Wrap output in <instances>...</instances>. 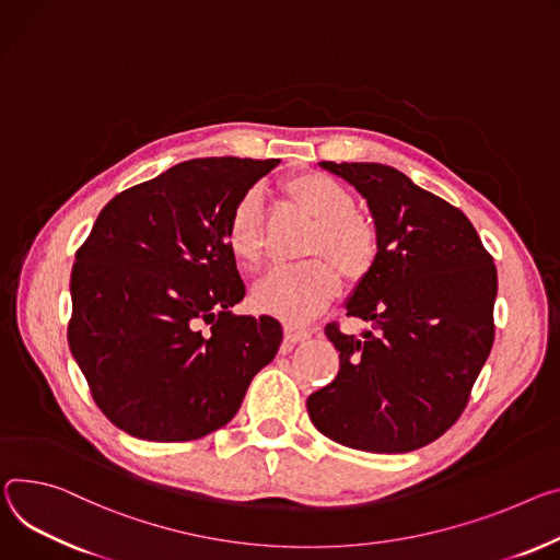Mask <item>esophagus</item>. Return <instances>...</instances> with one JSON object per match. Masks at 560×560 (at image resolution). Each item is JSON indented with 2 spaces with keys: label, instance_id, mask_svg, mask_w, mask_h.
I'll use <instances>...</instances> for the list:
<instances>
[{
  "label": "esophagus",
  "instance_id": "1",
  "mask_svg": "<svg viewBox=\"0 0 560 560\" xmlns=\"http://www.w3.org/2000/svg\"><path fill=\"white\" fill-rule=\"evenodd\" d=\"M283 337L285 341L290 343H299V341H306L311 337V330L308 328H296V326H283Z\"/></svg>",
  "mask_w": 560,
  "mask_h": 560
}]
</instances>
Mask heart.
Masks as SVG:
<instances>
[{"instance_id":"heart-1","label":"heart","mask_w":560,"mask_h":560,"mask_svg":"<svg viewBox=\"0 0 560 560\" xmlns=\"http://www.w3.org/2000/svg\"><path fill=\"white\" fill-rule=\"evenodd\" d=\"M281 189L315 221L306 252L317 257L272 268L254 285L252 303L264 315L299 324L319 315L337 296L336 265L348 281H362L375 270L382 234L371 217L354 210L352 191L328 174L301 172L285 178ZM223 236L232 257L243 266L261 261V202L257 194L247 191L234 202Z\"/></svg>"}]
</instances>
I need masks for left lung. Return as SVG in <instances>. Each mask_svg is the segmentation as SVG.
I'll list each match as a JSON object with an SVG mask.
<instances>
[{"mask_svg":"<svg viewBox=\"0 0 560 560\" xmlns=\"http://www.w3.org/2000/svg\"><path fill=\"white\" fill-rule=\"evenodd\" d=\"M322 165L369 200L382 254L346 306L371 328L354 337L326 326L339 373L308 397V416L350 448L416 451L467 409L495 335V266L471 221L409 176L377 163Z\"/></svg>","mask_w":560,"mask_h":560,"instance_id":"left-lung-1","label":"left lung"}]
</instances>
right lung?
Segmentation results:
<instances>
[{
  "label": "right lung",
  "instance_id": "right-lung-1",
  "mask_svg": "<svg viewBox=\"0 0 560 560\" xmlns=\"http://www.w3.org/2000/svg\"><path fill=\"white\" fill-rule=\"evenodd\" d=\"M279 159H194L114 196L75 252L69 346L125 433L187 442L225 427L281 343L225 245L234 202Z\"/></svg>",
  "mask_w": 560,
  "mask_h": 560
}]
</instances>
